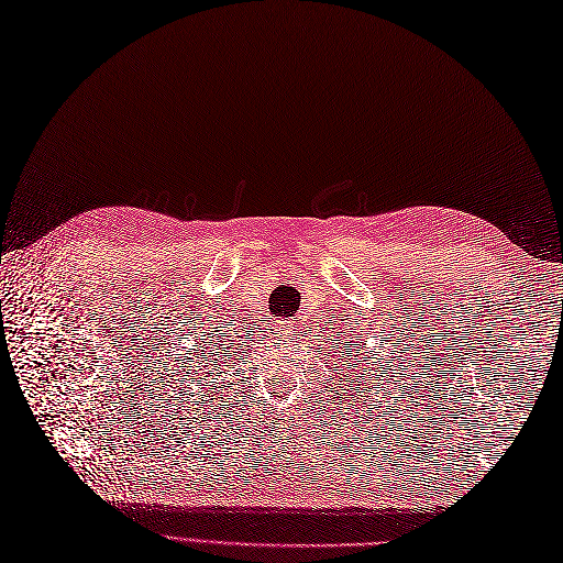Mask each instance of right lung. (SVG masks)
Wrapping results in <instances>:
<instances>
[{
	"label": "right lung",
	"instance_id": "1",
	"mask_svg": "<svg viewBox=\"0 0 563 563\" xmlns=\"http://www.w3.org/2000/svg\"><path fill=\"white\" fill-rule=\"evenodd\" d=\"M198 355H200V353H196V358H198ZM210 363H212V361H210ZM200 365H202V361H200Z\"/></svg>",
	"mask_w": 563,
	"mask_h": 563
}]
</instances>
